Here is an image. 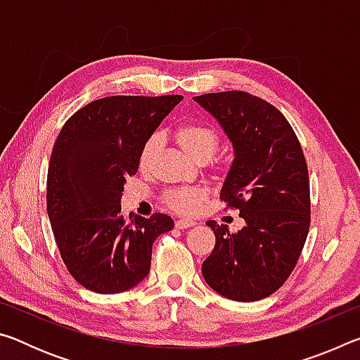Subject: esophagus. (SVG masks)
<instances>
[{
  "label": "esophagus",
  "mask_w": 360,
  "mask_h": 360,
  "mask_svg": "<svg viewBox=\"0 0 360 360\" xmlns=\"http://www.w3.org/2000/svg\"><path fill=\"white\" fill-rule=\"evenodd\" d=\"M197 224L193 221V219H178L176 221V227L178 229H188V227H193V225Z\"/></svg>",
  "instance_id": "34e87169"
}]
</instances>
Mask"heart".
<instances>
[{"label": "heart", "mask_w": 360, "mask_h": 360, "mask_svg": "<svg viewBox=\"0 0 360 360\" xmlns=\"http://www.w3.org/2000/svg\"><path fill=\"white\" fill-rule=\"evenodd\" d=\"M176 139L186 154L191 155L193 160L205 162L214 155L219 148V133L208 124H200V122H192V124H184L176 130ZM162 136L160 133H152L146 139L141 150H139V165L148 167L154 160L158 148H160ZM206 197V191L202 187H182L169 191L165 195V202L168 206L178 212H193L198 208L200 203Z\"/></svg>", "instance_id": "heart-1"}]
</instances>
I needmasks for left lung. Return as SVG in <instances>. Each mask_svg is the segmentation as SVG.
Instances as JSON below:
<instances>
[{
    "label": "left lung",
    "instance_id": "obj_1",
    "mask_svg": "<svg viewBox=\"0 0 360 360\" xmlns=\"http://www.w3.org/2000/svg\"><path fill=\"white\" fill-rule=\"evenodd\" d=\"M193 100L214 115L233 144L221 200L245 219L235 233L225 224L206 222L216 246L203 262V278L231 300H262L294 271L311 222L300 141L281 111L259 96L229 90Z\"/></svg>",
    "mask_w": 360,
    "mask_h": 360
}]
</instances>
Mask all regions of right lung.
I'll list each match as a JSON object with an SVG mask.
<instances>
[{
	"instance_id": "add662e5",
	"label": "right lung",
	"mask_w": 360,
	"mask_h": 360,
	"mask_svg": "<svg viewBox=\"0 0 360 360\" xmlns=\"http://www.w3.org/2000/svg\"><path fill=\"white\" fill-rule=\"evenodd\" d=\"M181 95H115L95 100L65 122L47 172V214L60 255L76 281L98 294H119L148 276L152 245L174 227L155 212L122 216L127 178L139 150Z\"/></svg>"
}]
</instances>
